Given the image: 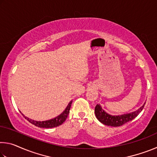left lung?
Segmentation results:
<instances>
[{
    "label": "left lung",
    "mask_w": 157,
    "mask_h": 157,
    "mask_svg": "<svg viewBox=\"0 0 157 157\" xmlns=\"http://www.w3.org/2000/svg\"><path fill=\"white\" fill-rule=\"evenodd\" d=\"M145 102L140 107L139 109L133 111L131 113L122 114V115L113 116L103 109L100 104H98L95 107V116L98 121L101 123L105 124V125L111 126V127H119L125 124L129 121H132L133 119L136 118L139 114L141 112L143 109L144 108Z\"/></svg>",
    "instance_id": "1"
}]
</instances>
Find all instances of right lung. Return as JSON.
Segmentation results:
<instances>
[{"instance_id":"right-lung-1","label":"right lung","mask_w":157,"mask_h":157,"mask_svg":"<svg viewBox=\"0 0 157 157\" xmlns=\"http://www.w3.org/2000/svg\"><path fill=\"white\" fill-rule=\"evenodd\" d=\"M71 104H72V100L70 102L68 103V105L66 108L65 109V110L63 111V112L55 118L50 119V120L48 121H36L34 120H32V119L28 118V117L25 116L23 114V116L25 117V118L26 120L28 121L30 123L32 124H33L34 125H35L36 127H42V128H52V127H58L62 124L63 122L66 121V119L67 118L69 112H70V109H71Z\"/></svg>"}]
</instances>
